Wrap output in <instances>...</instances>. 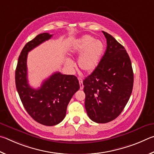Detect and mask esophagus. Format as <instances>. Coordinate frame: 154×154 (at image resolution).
Wrapping results in <instances>:
<instances>
[{"mask_svg": "<svg viewBox=\"0 0 154 154\" xmlns=\"http://www.w3.org/2000/svg\"><path fill=\"white\" fill-rule=\"evenodd\" d=\"M79 84H80V89H83V88H84V85H83V83H82V79H79Z\"/></svg>", "mask_w": 154, "mask_h": 154, "instance_id": "esophagus-1", "label": "esophagus"}]
</instances>
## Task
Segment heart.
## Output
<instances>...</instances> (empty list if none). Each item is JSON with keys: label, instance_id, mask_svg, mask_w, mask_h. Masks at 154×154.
Returning <instances> with one entry per match:
<instances>
[{"label": "heart", "instance_id": "b5f03b06", "mask_svg": "<svg viewBox=\"0 0 154 154\" xmlns=\"http://www.w3.org/2000/svg\"><path fill=\"white\" fill-rule=\"evenodd\" d=\"M71 51L80 54L78 64L80 69L87 74H91L98 67L105 51L104 43L99 40H95L91 35H85L74 42ZM66 65L69 67H73V63L67 59Z\"/></svg>", "mask_w": 154, "mask_h": 154}]
</instances>
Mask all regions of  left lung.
Instances as JSON below:
<instances>
[{"label":"left lung","mask_w":154,"mask_h":154,"mask_svg":"<svg viewBox=\"0 0 154 154\" xmlns=\"http://www.w3.org/2000/svg\"><path fill=\"white\" fill-rule=\"evenodd\" d=\"M107 48L98 67L83 81L85 108L97 123L111 122L129 100L133 87V71L125 47L112 35L102 32Z\"/></svg>","instance_id":"8db88e82"}]
</instances>
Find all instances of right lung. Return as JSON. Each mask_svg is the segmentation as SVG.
<instances>
[{"mask_svg":"<svg viewBox=\"0 0 154 154\" xmlns=\"http://www.w3.org/2000/svg\"><path fill=\"white\" fill-rule=\"evenodd\" d=\"M52 36L48 33L40 34L27 43L19 57L15 70L16 88L24 108L35 121L45 126L56 125L64 119L67 105L80 88L75 75L60 72L54 73L37 89L29 85L27 77L28 52Z\"/></svg>","mask_w":154,"mask_h":154,"instance_id":"right-lung-1","label":"right lung"}]
</instances>
